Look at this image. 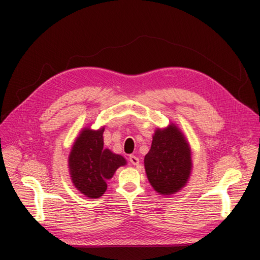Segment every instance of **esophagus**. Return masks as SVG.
I'll return each mask as SVG.
<instances>
[{
	"instance_id": "34e87169",
	"label": "esophagus",
	"mask_w": 260,
	"mask_h": 260,
	"mask_svg": "<svg viewBox=\"0 0 260 260\" xmlns=\"http://www.w3.org/2000/svg\"><path fill=\"white\" fill-rule=\"evenodd\" d=\"M129 160H130V162H131L132 165H135V166H138V165L140 164L139 158H138L137 156H135V155H131V156L129 157Z\"/></svg>"
}]
</instances>
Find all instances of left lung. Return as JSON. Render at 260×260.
<instances>
[{"label": "left lung", "instance_id": "left-lung-1", "mask_svg": "<svg viewBox=\"0 0 260 260\" xmlns=\"http://www.w3.org/2000/svg\"><path fill=\"white\" fill-rule=\"evenodd\" d=\"M144 167L149 184L160 195H172L186 185L193 168L192 151L176 123L156 128Z\"/></svg>", "mask_w": 260, "mask_h": 260}]
</instances>
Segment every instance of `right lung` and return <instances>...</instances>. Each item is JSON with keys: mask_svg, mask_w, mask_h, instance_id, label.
<instances>
[{"mask_svg": "<svg viewBox=\"0 0 260 260\" xmlns=\"http://www.w3.org/2000/svg\"><path fill=\"white\" fill-rule=\"evenodd\" d=\"M104 127L98 130L84 127L72 146L68 168L74 186L89 199H99L107 190L106 181L116 170L127 165L119 154L104 148Z\"/></svg>", "mask_w": 260, "mask_h": 260, "instance_id": "obj_1", "label": "right lung"}]
</instances>
